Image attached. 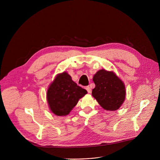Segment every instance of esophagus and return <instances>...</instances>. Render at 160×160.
Here are the masks:
<instances>
[{"mask_svg":"<svg viewBox=\"0 0 160 160\" xmlns=\"http://www.w3.org/2000/svg\"><path fill=\"white\" fill-rule=\"evenodd\" d=\"M86 89L88 91V92L89 93H91V88L89 87V86H86Z\"/></svg>","mask_w":160,"mask_h":160,"instance_id":"1","label":"esophagus"}]
</instances>
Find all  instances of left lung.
Segmentation results:
<instances>
[{
	"label": "left lung",
	"instance_id": "8db88e82",
	"mask_svg": "<svg viewBox=\"0 0 160 160\" xmlns=\"http://www.w3.org/2000/svg\"><path fill=\"white\" fill-rule=\"evenodd\" d=\"M93 80L95 88L93 96L104 110L115 111L120 108L126 97L124 82L113 71L100 69L95 74Z\"/></svg>",
	"mask_w": 160,
	"mask_h": 160
}]
</instances>
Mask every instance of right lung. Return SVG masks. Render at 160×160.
<instances>
[{
    "label": "right lung",
    "instance_id": "1",
    "mask_svg": "<svg viewBox=\"0 0 160 160\" xmlns=\"http://www.w3.org/2000/svg\"><path fill=\"white\" fill-rule=\"evenodd\" d=\"M87 93V91L78 86L68 73L63 72L58 74L49 85L47 100L50 112L57 116H66Z\"/></svg>",
    "mask_w": 160,
    "mask_h": 160
}]
</instances>
